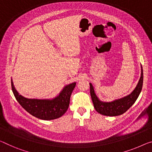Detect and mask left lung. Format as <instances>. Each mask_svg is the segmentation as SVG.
Segmentation results:
<instances>
[{
    "instance_id": "obj_1",
    "label": "left lung",
    "mask_w": 152,
    "mask_h": 152,
    "mask_svg": "<svg viewBox=\"0 0 152 152\" xmlns=\"http://www.w3.org/2000/svg\"><path fill=\"white\" fill-rule=\"evenodd\" d=\"M143 83V72L141 66V76L137 87L134 91L127 96L122 99L114 100L111 102H104L100 101L94 93V88L91 83L90 87V95L92 97V102L96 111L99 113L107 116H116L122 115L125 113L128 109L131 107L136 101L139 97L140 92L142 90Z\"/></svg>"
}]
</instances>
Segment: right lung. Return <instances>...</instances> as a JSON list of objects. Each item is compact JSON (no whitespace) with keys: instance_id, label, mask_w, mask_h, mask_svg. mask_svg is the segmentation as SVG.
I'll return each mask as SVG.
<instances>
[{"instance_id":"1","label":"right lung","mask_w":152,"mask_h":152,"mask_svg":"<svg viewBox=\"0 0 152 152\" xmlns=\"http://www.w3.org/2000/svg\"><path fill=\"white\" fill-rule=\"evenodd\" d=\"M76 83L66 86L56 98L52 100L28 99L19 94L11 80V88L17 101L30 114L44 120H54L61 117L69 108L70 98Z\"/></svg>"}]
</instances>
